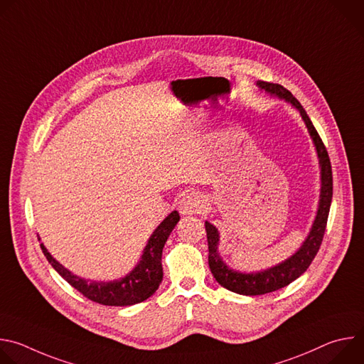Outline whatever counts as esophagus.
Segmentation results:
<instances>
[{"label": "esophagus", "instance_id": "obj_1", "mask_svg": "<svg viewBox=\"0 0 364 364\" xmlns=\"http://www.w3.org/2000/svg\"><path fill=\"white\" fill-rule=\"evenodd\" d=\"M207 209V200L205 197L194 190L186 191L180 201H178V210L183 215H200Z\"/></svg>", "mask_w": 364, "mask_h": 364}]
</instances>
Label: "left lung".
Wrapping results in <instances>:
<instances>
[{
    "instance_id": "8db88e82",
    "label": "left lung",
    "mask_w": 364,
    "mask_h": 364,
    "mask_svg": "<svg viewBox=\"0 0 364 364\" xmlns=\"http://www.w3.org/2000/svg\"><path fill=\"white\" fill-rule=\"evenodd\" d=\"M257 86L261 89H265L268 93L275 95L278 97H282L288 102H291L292 105L299 111L308 132L313 138L317 154L320 159V166H321V194H320V205H318V212L317 218L314 220L313 229H311L308 237L299 247V250L292 255L289 259H287L285 262L262 271L257 274H240L233 269H229L226 264L220 259L218 253V245H219V232L218 229L210 225L209 222H205V232H207V245H209V267L216 278V281L226 289L242 294V295H262L268 292H274L277 289H281L287 285H289L292 281H295L298 277H301L311 262L314 261V257L321 246L326 228H327V219L330 213V205H331V198H333V171H331V163L327 148L320 138L317 129L314 128L313 122L308 118L305 109L302 108L298 99L284 86L278 83H271V82H257Z\"/></svg>"
}]
</instances>
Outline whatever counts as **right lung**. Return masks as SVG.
Instances as JSON below:
<instances>
[{
  "label": "right lung",
  "instance_id": "1",
  "mask_svg": "<svg viewBox=\"0 0 364 364\" xmlns=\"http://www.w3.org/2000/svg\"><path fill=\"white\" fill-rule=\"evenodd\" d=\"M178 220H180V216L176 210L170 213L164 219V222L151 235L144 249L141 261L135 267V269L131 274H128L125 278H121L112 282H95V281L82 279L73 275L72 272H69L66 268H63L56 259L47 252L43 243L40 246L44 256L47 257V261L51 264V267H53L60 274V277L66 279L83 296L102 305L127 306V305H134L145 301L159 289L163 281V265H161L163 247L170 233L178 223Z\"/></svg>",
  "mask_w": 364,
  "mask_h": 364
}]
</instances>
